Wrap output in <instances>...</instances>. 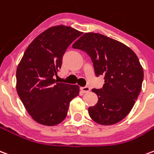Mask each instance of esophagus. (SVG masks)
<instances>
[{
  "mask_svg": "<svg viewBox=\"0 0 154 154\" xmlns=\"http://www.w3.org/2000/svg\"><path fill=\"white\" fill-rule=\"evenodd\" d=\"M81 90H82V92H90V88L89 87H83V88H81Z\"/></svg>",
  "mask_w": 154,
  "mask_h": 154,
  "instance_id": "esophagus-1",
  "label": "esophagus"
}]
</instances>
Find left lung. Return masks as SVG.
<instances>
[{
    "label": "left lung",
    "instance_id": "1",
    "mask_svg": "<svg viewBox=\"0 0 154 154\" xmlns=\"http://www.w3.org/2000/svg\"><path fill=\"white\" fill-rule=\"evenodd\" d=\"M92 59L97 77H104L103 88L92 89L98 102L88 108L101 125L120 122L132 110L142 88L143 70L137 55L122 42L99 34L85 33L72 45Z\"/></svg>",
    "mask_w": 154,
    "mask_h": 154
}]
</instances>
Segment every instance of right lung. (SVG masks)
Returning <instances> with one entry per match:
<instances>
[{
    "instance_id": "add662e5",
    "label": "right lung",
    "mask_w": 154,
    "mask_h": 154,
    "mask_svg": "<svg viewBox=\"0 0 154 154\" xmlns=\"http://www.w3.org/2000/svg\"><path fill=\"white\" fill-rule=\"evenodd\" d=\"M82 35L63 25L36 36L24 52L17 69V91L27 112L40 124L55 126L67 114L69 103L79 95V87L58 82L57 72L70 44Z\"/></svg>"
}]
</instances>
